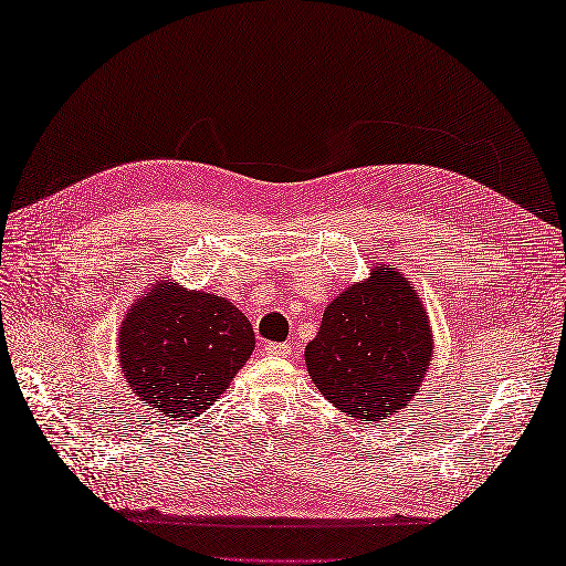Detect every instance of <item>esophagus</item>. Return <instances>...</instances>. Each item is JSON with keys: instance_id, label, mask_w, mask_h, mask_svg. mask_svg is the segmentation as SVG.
I'll return each mask as SVG.
<instances>
[{"instance_id": "obj_1", "label": "esophagus", "mask_w": 566, "mask_h": 566, "mask_svg": "<svg viewBox=\"0 0 566 566\" xmlns=\"http://www.w3.org/2000/svg\"><path fill=\"white\" fill-rule=\"evenodd\" d=\"M290 345H285V342H266L264 345V352L266 354H273V356H290Z\"/></svg>"}]
</instances>
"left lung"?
I'll return each mask as SVG.
<instances>
[{
  "label": "left lung",
  "instance_id": "1",
  "mask_svg": "<svg viewBox=\"0 0 566 566\" xmlns=\"http://www.w3.org/2000/svg\"><path fill=\"white\" fill-rule=\"evenodd\" d=\"M432 358L420 297L399 271L375 269L325 306L304 361L318 391L364 424L385 422L416 397Z\"/></svg>",
  "mask_w": 566,
  "mask_h": 566
}]
</instances>
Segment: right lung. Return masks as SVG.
<instances>
[{
  "mask_svg": "<svg viewBox=\"0 0 566 566\" xmlns=\"http://www.w3.org/2000/svg\"><path fill=\"white\" fill-rule=\"evenodd\" d=\"M254 349L248 316L210 293L160 283L136 300L119 331V364L139 401L191 420L224 394Z\"/></svg>",
  "mask_w": 566,
  "mask_h": 566,
  "instance_id": "right-lung-1",
  "label": "right lung"
}]
</instances>
